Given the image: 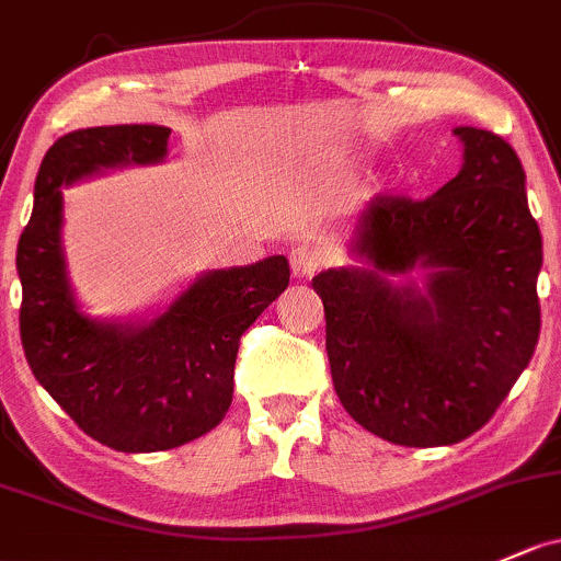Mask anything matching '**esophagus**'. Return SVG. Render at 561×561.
Instances as JSON below:
<instances>
[{"label": "esophagus", "instance_id": "34e87169", "mask_svg": "<svg viewBox=\"0 0 561 561\" xmlns=\"http://www.w3.org/2000/svg\"><path fill=\"white\" fill-rule=\"evenodd\" d=\"M288 264H291L294 278H312L323 267V259L310 245H294L291 254H288Z\"/></svg>", "mask_w": 561, "mask_h": 561}]
</instances>
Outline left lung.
I'll use <instances>...</instances> for the list:
<instances>
[{
	"label": "left lung",
	"instance_id": "1",
	"mask_svg": "<svg viewBox=\"0 0 561 561\" xmlns=\"http://www.w3.org/2000/svg\"><path fill=\"white\" fill-rule=\"evenodd\" d=\"M462 168L425 201L375 197L355 219L353 264L312 278L342 407L401 447L479 431L527 369L540 334L543 240L511 144L451 130ZM412 268L424 286L399 282Z\"/></svg>",
	"mask_w": 561,
	"mask_h": 561
}]
</instances>
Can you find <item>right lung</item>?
<instances>
[{"label":"right lung","mask_w":561,"mask_h":561,"mask_svg":"<svg viewBox=\"0 0 561 561\" xmlns=\"http://www.w3.org/2000/svg\"><path fill=\"white\" fill-rule=\"evenodd\" d=\"M168 136L162 125H104L58 138L18 240L21 342L32 375L90 438L117 451L173 449L214 431L232 403L240 336L288 286L278 254L208 270L141 318L82 310L66 270L61 190L112 168L162 162Z\"/></svg>","instance_id":"obj_1"}]
</instances>
